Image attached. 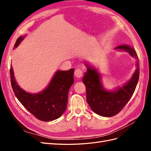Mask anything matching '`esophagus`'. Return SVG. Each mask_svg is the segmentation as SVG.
<instances>
[{"mask_svg": "<svg viewBox=\"0 0 151 151\" xmlns=\"http://www.w3.org/2000/svg\"><path fill=\"white\" fill-rule=\"evenodd\" d=\"M74 75L76 77H77V78H80V77H81L82 76H83V70L80 68H77L74 72Z\"/></svg>", "mask_w": 151, "mask_h": 151, "instance_id": "obj_1", "label": "esophagus"}]
</instances>
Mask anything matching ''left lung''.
Wrapping results in <instances>:
<instances>
[{
  "label": "left lung",
  "mask_w": 151,
  "mask_h": 151,
  "mask_svg": "<svg viewBox=\"0 0 151 151\" xmlns=\"http://www.w3.org/2000/svg\"><path fill=\"white\" fill-rule=\"evenodd\" d=\"M116 48L129 52L132 56L138 60L135 50L127 45H121ZM139 62L137 68L132 79L124 86L119 88L116 91L104 90L100 81V76L95 68L88 66L83 82L86 89V100L92 110L98 115L111 117L116 115L124 108L133 95L139 78Z\"/></svg>",
  "instance_id": "1"
}]
</instances>
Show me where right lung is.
Wrapping results in <instances>:
<instances>
[{
	"label": "right lung",
	"instance_id": "add662e5",
	"mask_svg": "<svg viewBox=\"0 0 151 151\" xmlns=\"http://www.w3.org/2000/svg\"><path fill=\"white\" fill-rule=\"evenodd\" d=\"M22 39L21 36L17 38L14 48ZM74 68L68 71L58 70L43 92L33 94L25 92L17 85L11 66V83L16 98L24 107L37 119L49 122L60 117L65 111L68 91L74 82Z\"/></svg>",
	"mask_w": 151,
	"mask_h": 151
}]
</instances>
